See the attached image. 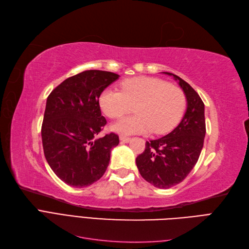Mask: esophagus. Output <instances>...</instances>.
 <instances>
[{
	"label": "esophagus",
	"instance_id": "obj_1",
	"mask_svg": "<svg viewBox=\"0 0 249 249\" xmlns=\"http://www.w3.org/2000/svg\"><path fill=\"white\" fill-rule=\"evenodd\" d=\"M120 141H121L122 142H130V138H128V136L121 135V136H120Z\"/></svg>",
	"mask_w": 249,
	"mask_h": 249
}]
</instances>
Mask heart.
<instances>
[{
    "label": "heart",
    "mask_w": 249,
    "mask_h": 249,
    "mask_svg": "<svg viewBox=\"0 0 249 249\" xmlns=\"http://www.w3.org/2000/svg\"><path fill=\"white\" fill-rule=\"evenodd\" d=\"M138 115L127 117L111 125L121 134L166 133L178 124L186 107L185 94L180 88L150 76L127 78L121 91L106 89L99 97L102 111L111 119L129 113L131 106Z\"/></svg>",
    "instance_id": "heart-1"
}]
</instances>
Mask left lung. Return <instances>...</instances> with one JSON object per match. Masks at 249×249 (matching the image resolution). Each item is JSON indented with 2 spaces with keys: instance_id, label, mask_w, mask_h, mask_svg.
I'll return each mask as SVG.
<instances>
[{
  "instance_id": "left-lung-1",
  "label": "left lung",
  "mask_w": 249,
  "mask_h": 249,
  "mask_svg": "<svg viewBox=\"0 0 249 249\" xmlns=\"http://www.w3.org/2000/svg\"><path fill=\"white\" fill-rule=\"evenodd\" d=\"M177 81L185 94L187 108L180 124L162 138L146 142L136 157L142 177L160 189H167L185 179L197 162L206 134L205 106L199 95L178 75L164 72Z\"/></svg>"
}]
</instances>
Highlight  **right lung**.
Segmentation results:
<instances>
[{"label":"right lung","mask_w":249,"mask_h":249,"mask_svg":"<svg viewBox=\"0 0 249 249\" xmlns=\"http://www.w3.org/2000/svg\"><path fill=\"white\" fill-rule=\"evenodd\" d=\"M119 76L108 71L86 70L65 79L47 97L41 127L44 156L67 185L89 186L107 171L119 136L110 132L97 138L107 124L99 97Z\"/></svg>","instance_id":"1"}]
</instances>
